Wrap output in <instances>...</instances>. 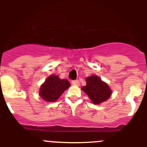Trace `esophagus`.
Listing matches in <instances>:
<instances>
[{"mask_svg": "<svg viewBox=\"0 0 147 147\" xmlns=\"http://www.w3.org/2000/svg\"><path fill=\"white\" fill-rule=\"evenodd\" d=\"M72 84H74V85H79V80H74L72 81Z\"/></svg>", "mask_w": 147, "mask_h": 147, "instance_id": "34e87169", "label": "esophagus"}]
</instances>
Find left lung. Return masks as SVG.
Instances as JSON below:
<instances>
[{"label":"left lung","instance_id":"left-lung-1","mask_svg":"<svg viewBox=\"0 0 147 147\" xmlns=\"http://www.w3.org/2000/svg\"><path fill=\"white\" fill-rule=\"evenodd\" d=\"M86 86L82 90L87 95L94 104H100L107 100L112 94L111 88L97 75L86 78Z\"/></svg>","mask_w":147,"mask_h":147}]
</instances>
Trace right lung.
Here are the masks:
<instances>
[{
	"instance_id": "right-lung-1",
	"label": "right lung",
	"mask_w": 147,
	"mask_h": 147,
	"mask_svg": "<svg viewBox=\"0 0 147 147\" xmlns=\"http://www.w3.org/2000/svg\"><path fill=\"white\" fill-rule=\"evenodd\" d=\"M70 86L71 84L67 79H61L58 76L51 75L41 85L39 95L45 101L55 102Z\"/></svg>"
}]
</instances>
